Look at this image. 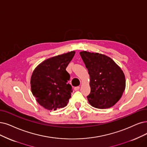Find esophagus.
<instances>
[{"mask_svg": "<svg viewBox=\"0 0 147 147\" xmlns=\"http://www.w3.org/2000/svg\"><path fill=\"white\" fill-rule=\"evenodd\" d=\"M79 88H80V87L79 86H76V87H74V90L75 91H77V90H79Z\"/></svg>", "mask_w": 147, "mask_h": 147, "instance_id": "1", "label": "esophagus"}]
</instances>
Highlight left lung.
<instances>
[{
  "mask_svg": "<svg viewBox=\"0 0 147 147\" xmlns=\"http://www.w3.org/2000/svg\"><path fill=\"white\" fill-rule=\"evenodd\" d=\"M90 74V104L99 109L115 105L125 88V78L121 68L112 59L97 53L80 52Z\"/></svg>",
  "mask_w": 147,
  "mask_h": 147,
  "instance_id": "obj_1",
  "label": "left lung"
}]
</instances>
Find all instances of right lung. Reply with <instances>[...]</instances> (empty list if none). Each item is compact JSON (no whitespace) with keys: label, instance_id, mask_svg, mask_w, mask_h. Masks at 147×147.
I'll list each match as a JSON object with an SVG mask.
<instances>
[{"label":"right lung","instance_id":"1","mask_svg":"<svg viewBox=\"0 0 147 147\" xmlns=\"http://www.w3.org/2000/svg\"><path fill=\"white\" fill-rule=\"evenodd\" d=\"M75 54L70 51L47 59L34 69L31 78V89L39 104L48 110L67 106L72 93L68 84L70 76L66 68Z\"/></svg>","mask_w":147,"mask_h":147}]
</instances>
